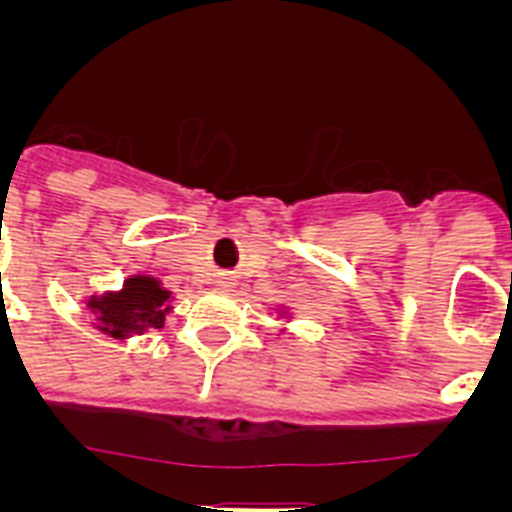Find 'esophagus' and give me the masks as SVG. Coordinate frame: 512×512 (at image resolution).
Masks as SVG:
<instances>
[{
  "label": "esophagus",
  "instance_id": "1",
  "mask_svg": "<svg viewBox=\"0 0 512 512\" xmlns=\"http://www.w3.org/2000/svg\"><path fill=\"white\" fill-rule=\"evenodd\" d=\"M233 287V277H230V274H220V277H217V289H230Z\"/></svg>",
  "mask_w": 512,
  "mask_h": 512
}]
</instances>
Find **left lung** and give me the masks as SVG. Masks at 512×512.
<instances>
[{"mask_svg":"<svg viewBox=\"0 0 512 512\" xmlns=\"http://www.w3.org/2000/svg\"><path fill=\"white\" fill-rule=\"evenodd\" d=\"M271 310L277 312L279 318L284 320V328H279V333H287V325L292 323V318H295V315H292V310H289L287 305H274V307H271Z\"/></svg>","mask_w":512,"mask_h":512,"instance_id":"8db88e82","label":"left lung"}]
</instances>
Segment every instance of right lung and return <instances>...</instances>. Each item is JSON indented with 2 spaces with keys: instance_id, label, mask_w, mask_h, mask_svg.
<instances>
[{
  "instance_id": "right-lung-1",
  "label": "right lung",
  "mask_w": 512,
  "mask_h": 512,
  "mask_svg": "<svg viewBox=\"0 0 512 512\" xmlns=\"http://www.w3.org/2000/svg\"><path fill=\"white\" fill-rule=\"evenodd\" d=\"M81 302L94 318V328L117 341L164 328L166 315L174 310V295L151 274H130L120 289L92 292Z\"/></svg>"
}]
</instances>
